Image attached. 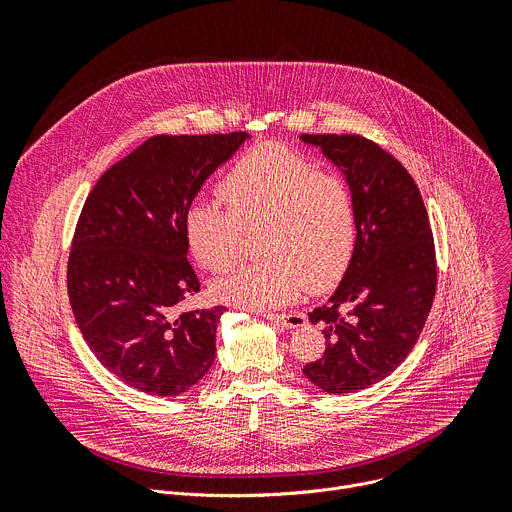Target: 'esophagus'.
<instances>
[{
	"label": "esophagus",
	"mask_w": 512,
	"mask_h": 512,
	"mask_svg": "<svg viewBox=\"0 0 512 512\" xmlns=\"http://www.w3.org/2000/svg\"><path fill=\"white\" fill-rule=\"evenodd\" d=\"M265 320H271L287 330H296V328H304L308 324L306 316L304 314H263Z\"/></svg>",
	"instance_id": "obj_1"
}]
</instances>
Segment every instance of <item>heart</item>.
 Returning <instances> with one entry per match:
<instances>
[{
    "mask_svg": "<svg viewBox=\"0 0 512 512\" xmlns=\"http://www.w3.org/2000/svg\"><path fill=\"white\" fill-rule=\"evenodd\" d=\"M227 210L194 200L182 216L194 259L210 271L227 269L239 251L241 229H259L265 259L243 263L212 283L227 304L269 310L296 300L306 287L334 285L356 245V210L346 180L316 170L308 158L263 143L245 152L218 182Z\"/></svg>",
    "mask_w": 512,
    "mask_h": 512,
    "instance_id": "1",
    "label": "heart"
}]
</instances>
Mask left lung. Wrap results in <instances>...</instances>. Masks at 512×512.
Returning a JSON list of instances; mask_svg holds the SVG:
<instances>
[{
    "label": "left lung",
    "instance_id": "left-lung-1",
    "mask_svg": "<svg viewBox=\"0 0 512 512\" xmlns=\"http://www.w3.org/2000/svg\"><path fill=\"white\" fill-rule=\"evenodd\" d=\"M344 176L356 210L352 261L328 302L324 356L304 375L330 395L389 377L415 346L435 296V249L427 210L409 172L360 135H302Z\"/></svg>",
    "mask_w": 512,
    "mask_h": 512
}]
</instances>
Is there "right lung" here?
<instances>
[{"label":"right lung","mask_w":512,"mask_h":512,"mask_svg":"<svg viewBox=\"0 0 512 512\" xmlns=\"http://www.w3.org/2000/svg\"><path fill=\"white\" fill-rule=\"evenodd\" d=\"M251 135H156L91 190L72 239L68 298L85 342L125 385L176 397L212 367L227 308L178 314L200 291L182 216Z\"/></svg>","instance_id":"add662e5"}]
</instances>
